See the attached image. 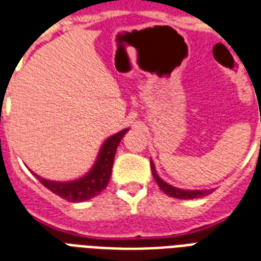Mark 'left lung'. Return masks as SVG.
<instances>
[{
	"instance_id": "1",
	"label": "left lung",
	"mask_w": 261,
	"mask_h": 261,
	"mask_svg": "<svg viewBox=\"0 0 261 261\" xmlns=\"http://www.w3.org/2000/svg\"><path fill=\"white\" fill-rule=\"evenodd\" d=\"M150 168H152L153 178L156 179L159 188L162 189L167 196L174 197V198H180V200H192V198H200V197L208 196V194H211V193L214 192V190H184V189L174 188V186H171V185H168L167 182H164V180L157 175L153 162H150Z\"/></svg>"
}]
</instances>
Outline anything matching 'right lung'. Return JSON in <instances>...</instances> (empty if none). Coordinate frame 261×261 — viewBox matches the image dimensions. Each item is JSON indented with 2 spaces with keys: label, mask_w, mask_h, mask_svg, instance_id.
<instances>
[{
  "label": "right lung",
  "mask_w": 261,
  "mask_h": 261,
  "mask_svg": "<svg viewBox=\"0 0 261 261\" xmlns=\"http://www.w3.org/2000/svg\"><path fill=\"white\" fill-rule=\"evenodd\" d=\"M128 128L119 131L117 134L109 137L101 146L98 157L95 160L89 172L85 176L76 179V180H69V182H55V180H47L37 174H34L41 184L47 188L50 192L64 198L69 202H82L90 200L93 197L98 196L107 186H108L109 178L112 174L113 160H115V153L120 144V141L124 137Z\"/></svg>",
  "instance_id": "add662e5"
}]
</instances>
